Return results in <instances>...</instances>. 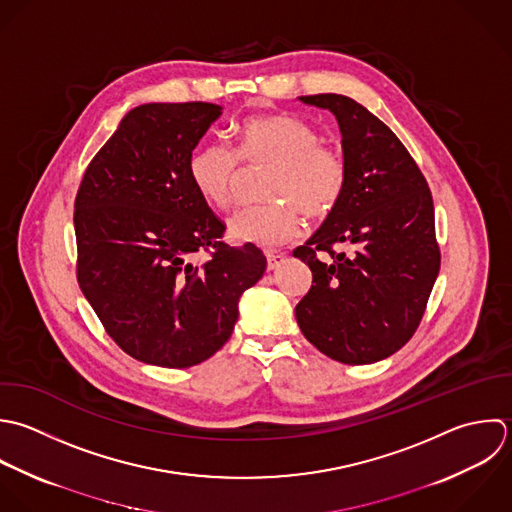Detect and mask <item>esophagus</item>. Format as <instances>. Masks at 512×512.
I'll list each match as a JSON object with an SVG mask.
<instances>
[{"label": "esophagus", "instance_id": "obj_1", "mask_svg": "<svg viewBox=\"0 0 512 512\" xmlns=\"http://www.w3.org/2000/svg\"><path fill=\"white\" fill-rule=\"evenodd\" d=\"M285 261L283 253H267V269L275 271L277 267H281V263Z\"/></svg>", "mask_w": 512, "mask_h": 512}]
</instances>
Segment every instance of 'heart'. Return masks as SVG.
Wrapping results in <instances>:
<instances>
[{
  "label": "heart",
  "mask_w": 512,
  "mask_h": 512,
  "mask_svg": "<svg viewBox=\"0 0 512 512\" xmlns=\"http://www.w3.org/2000/svg\"><path fill=\"white\" fill-rule=\"evenodd\" d=\"M237 155L245 163L271 165L265 181V205L239 211L227 227L233 243L275 249L303 231V213L327 219L341 205L349 169L345 157L323 145L321 133L287 113L245 119L237 127ZM225 143L199 145L187 163L199 197L215 209H229L239 161Z\"/></svg>",
  "instance_id": "b5f03b06"
}]
</instances>
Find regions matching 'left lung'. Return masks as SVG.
Wrapping results in <instances>:
<instances>
[{
	"instance_id": "left-lung-1",
	"label": "left lung",
	"mask_w": 512,
	"mask_h": 512,
	"mask_svg": "<svg viewBox=\"0 0 512 512\" xmlns=\"http://www.w3.org/2000/svg\"><path fill=\"white\" fill-rule=\"evenodd\" d=\"M329 109L349 179L341 205L293 251L313 285L295 307L301 333L327 357L367 365L417 331L441 269L431 189L399 137L347 95L299 97ZM343 244L347 252H335ZM319 252L330 259L321 262Z\"/></svg>"
}]
</instances>
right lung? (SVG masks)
I'll use <instances>...</instances> for the list:
<instances>
[{
  "label": "right lung",
  "mask_w": 512,
  "mask_h": 512,
  "mask_svg": "<svg viewBox=\"0 0 512 512\" xmlns=\"http://www.w3.org/2000/svg\"><path fill=\"white\" fill-rule=\"evenodd\" d=\"M221 111L203 101L131 109L75 197L77 283L107 335L147 365L185 369L215 355L267 267L255 245L221 241L223 221L189 179V157Z\"/></svg>",
  "instance_id": "add662e5"
}]
</instances>
